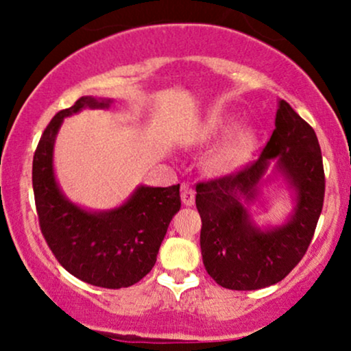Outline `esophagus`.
<instances>
[{
	"label": "esophagus",
	"instance_id": "34e87169",
	"mask_svg": "<svg viewBox=\"0 0 351 351\" xmlns=\"http://www.w3.org/2000/svg\"><path fill=\"white\" fill-rule=\"evenodd\" d=\"M181 201H183V204H186V206H193V204H195V189L186 183L181 184Z\"/></svg>",
	"mask_w": 351,
	"mask_h": 351
}]
</instances>
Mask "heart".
<instances>
[{
    "label": "heart",
    "mask_w": 351,
    "mask_h": 351,
    "mask_svg": "<svg viewBox=\"0 0 351 351\" xmlns=\"http://www.w3.org/2000/svg\"><path fill=\"white\" fill-rule=\"evenodd\" d=\"M231 128V122L213 125L204 134L206 140H215ZM256 148V134L252 128H237L229 135V138L213 152L208 160V168L217 175H231L244 167L251 160Z\"/></svg>",
    "instance_id": "heart-1"
}]
</instances>
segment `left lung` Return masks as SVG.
I'll return each mask as SVG.
<instances>
[{
	"label": "left lung",
	"mask_w": 351,
	"mask_h": 351,
	"mask_svg": "<svg viewBox=\"0 0 351 351\" xmlns=\"http://www.w3.org/2000/svg\"><path fill=\"white\" fill-rule=\"evenodd\" d=\"M271 166L269 179L285 180L294 209L282 225L261 228L248 206ZM324 195V163L315 132L285 100H279L276 128L259 160L236 175L196 184V208L203 223L201 256L209 276L231 291H257L280 282L307 252Z\"/></svg>",
	"instance_id": "8db88e82"
}]
</instances>
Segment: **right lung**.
<instances>
[{"label": "right lung", "instance_id": "1", "mask_svg": "<svg viewBox=\"0 0 351 351\" xmlns=\"http://www.w3.org/2000/svg\"><path fill=\"white\" fill-rule=\"evenodd\" d=\"M112 102L86 95L54 115L36 148L33 189L39 226L59 264L90 285L122 289L152 271L181 199L180 184H140L120 206L92 211L64 195L54 173V143L60 125L84 108H108Z\"/></svg>", "mask_w": 351, "mask_h": 351}]
</instances>
